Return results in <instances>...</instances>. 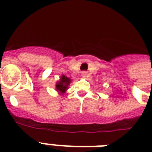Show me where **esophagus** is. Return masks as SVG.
<instances>
[{
	"mask_svg": "<svg viewBox=\"0 0 152 152\" xmlns=\"http://www.w3.org/2000/svg\"><path fill=\"white\" fill-rule=\"evenodd\" d=\"M81 75H82L83 77H85V76H87L88 73H87V72H81Z\"/></svg>",
	"mask_w": 152,
	"mask_h": 152,
	"instance_id": "obj_1",
	"label": "esophagus"
}]
</instances>
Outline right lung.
<instances>
[{"label": "right lung", "mask_w": 152, "mask_h": 152, "mask_svg": "<svg viewBox=\"0 0 152 152\" xmlns=\"http://www.w3.org/2000/svg\"><path fill=\"white\" fill-rule=\"evenodd\" d=\"M70 83H71V79H69L64 75H62L60 78V80L57 81L56 83V91L61 94H64L69 88Z\"/></svg>", "instance_id": "obj_1"}]
</instances>
